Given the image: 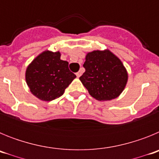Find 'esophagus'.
Segmentation results:
<instances>
[{"label":"esophagus","mask_w":159,"mask_h":159,"mask_svg":"<svg viewBox=\"0 0 159 159\" xmlns=\"http://www.w3.org/2000/svg\"><path fill=\"white\" fill-rule=\"evenodd\" d=\"M75 75H76V76L79 78V77H80L81 75H82V71H78V72H76V74H75Z\"/></svg>","instance_id":"34e87169"}]
</instances>
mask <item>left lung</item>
Wrapping results in <instances>:
<instances>
[{"instance_id": "left-lung-1", "label": "left lung", "mask_w": 159, "mask_h": 159, "mask_svg": "<svg viewBox=\"0 0 159 159\" xmlns=\"http://www.w3.org/2000/svg\"><path fill=\"white\" fill-rule=\"evenodd\" d=\"M80 77L83 85L93 98L99 101L111 100L123 92L128 74L123 63L109 50L88 52Z\"/></svg>"}]
</instances>
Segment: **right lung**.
<instances>
[{
  "mask_svg": "<svg viewBox=\"0 0 159 159\" xmlns=\"http://www.w3.org/2000/svg\"><path fill=\"white\" fill-rule=\"evenodd\" d=\"M75 77L68 68V62L60 60V52H43L32 60L25 72L30 92L43 101L61 96Z\"/></svg>",
  "mask_w": 159,
  "mask_h": 159,
  "instance_id": "1",
  "label": "right lung"
}]
</instances>
